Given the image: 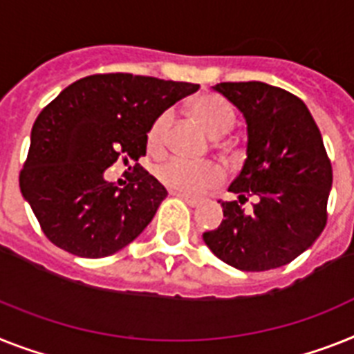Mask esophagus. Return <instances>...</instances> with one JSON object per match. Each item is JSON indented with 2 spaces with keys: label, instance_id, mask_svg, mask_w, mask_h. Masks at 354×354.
<instances>
[{
  "label": "esophagus",
  "instance_id": "obj_1",
  "mask_svg": "<svg viewBox=\"0 0 354 354\" xmlns=\"http://www.w3.org/2000/svg\"><path fill=\"white\" fill-rule=\"evenodd\" d=\"M171 195H175V197H180L184 201V203L188 204V206H198V204H201V198L192 197V195L179 194V192H171Z\"/></svg>",
  "mask_w": 354,
  "mask_h": 354
}]
</instances>
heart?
Segmentation results:
<instances>
[{
  "label": "heart",
  "instance_id": "b5f03b06",
  "mask_svg": "<svg viewBox=\"0 0 354 354\" xmlns=\"http://www.w3.org/2000/svg\"><path fill=\"white\" fill-rule=\"evenodd\" d=\"M189 112L209 136L218 139L233 130L235 112L217 95H201L192 103ZM174 124V112L162 110L146 131V146L151 153H160L166 148ZM156 179L162 186L179 194H201L223 180V171L213 162H186L180 159H168L156 166Z\"/></svg>",
  "mask_w": 354,
  "mask_h": 354
}]
</instances>
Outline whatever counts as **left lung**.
I'll return each instance as SVG.
<instances>
[{
  "label": "left lung",
  "instance_id": "8db88e82",
  "mask_svg": "<svg viewBox=\"0 0 354 354\" xmlns=\"http://www.w3.org/2000/svg\"><path fill=\"white\" fill-rule=\"evenodd\" d=\"M248 122V159L223 201L224 221L204 232L206 246L242 271L289 264L308 250L328 223L333 168L322 136L304 101L279 86L246 81L213 86ZM257 203L251 212L241 204Z\"/></svg>",
  "mask_w": 354,
  "mask_h": 354
}]
</instances>
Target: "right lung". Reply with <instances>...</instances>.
<instances>
[{
    "mask_svg": "<svg viewBox=\"0 0 354 354\" xmlns=\"http://www.w3.org/2000/svg\"><path fill=\"white\" fill-rule=\"evenodd\" d=\"M197 90L148 75L93 74L41 110L19 188L52 244L99 259L141 235L168 195L137 165L146 156V131L162 110ZM118 160L136 162L122 189L102 177Z\"/></svg>",
    "mask_w": 354,
    "mask_h": 354,
    "instance_id": "right-lung-1",
    "label": "right lung"
}]
</instances>
